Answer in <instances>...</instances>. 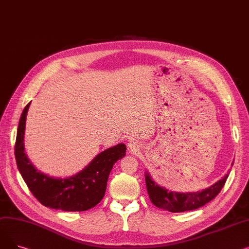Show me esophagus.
<instances>
[{
    "mask_svg": "<svg viewBox=\"0 0 249 249\" xmlns=\"http://www.w3.org/2000/svg\"><path fill=\"white\" fill-rule=\"evenodd\" d=\"M137 148H138V145H137V143H136V142H134V141H130V142L128 143V149H129V150L134 151V150H136Z\"/></svg>",
    "mask_w": 249,
    "mask_h": 249,
    "instance_id": "esophagus-1",
    "label": "esophagus"
}]
</instances>
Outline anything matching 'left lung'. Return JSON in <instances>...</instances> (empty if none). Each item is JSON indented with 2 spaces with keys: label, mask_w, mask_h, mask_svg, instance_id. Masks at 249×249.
<instances>
[{
  "label": "left lung",
  "mask_w": 249,
  "mask_h": 249,
  "mask_svg": "<svg viewBox=\"0 0 249 249\" xmlns=\"http://www.w3.org/2000/svg\"><path fill=\"white\" fill-rule=\"evenodd\" d=\"M227 178L228 175L216 181L212 186L202 191L181 193L169 191L163 187H160L152 179L148 173H145L146 188L152 204L158 208L173 213L195 210V209L203 207L207 203L212 201L225 185Z\"/></svg>",
  "instance_id": "left-lung-1"
}]
</instances>
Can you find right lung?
<instances>
[{"label":"right lung","mask_w":249,"mask_h":249,"mask_svg":"<svg viewBox=\"0 0 249 249\" xmlns=\"http://www.w3.org/2000/svg\"><path fill=\"white\" fill-rule=\"evenodd\" d=\"M31 102L21 115L17 130L15 156L19 172L34 197L43 206L67 212H81L95 207L104 198L113 165L126 154L119 143L96 155L82 171L67 178H53L38 169L25 153L26 117Z\"/></svg>","instance_id":"right-lung-1"}]
</instances>
